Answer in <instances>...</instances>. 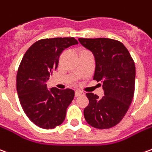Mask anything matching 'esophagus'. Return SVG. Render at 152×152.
<instances>
[{
  "label": "esophagus",
  "mask_w": 152,
  "mask_h": 152,
  "mask_svg": "<svg viewBox=\"0 0 152 152\" xmlns=\"http://www.w3.org/2000/svg\"><path fill=\"white\" fill-rule=\"evenodd\" d=\"M84 93L81 92V91H80V90H76V92H75V96L76 97H78V96L81 95V94H83Z\"/></svg>",
  "instance_id": "1"
}]
</instances>
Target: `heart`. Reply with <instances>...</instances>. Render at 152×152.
Instances as JSON below:
<instances>
[{"mask_svg": "<svg viewBox=\"0 0 152 152\" xmlns=\"http://www.w3.org/2000/svg\"><path fill=\"white\" fill-rule=\"evenodd\" d=\"M82 51H85V50H82ZM82 51H81V52H82Z\"/></svg>", "mask_w": 152, "mask_h": 152, "instance_id": "heart-1", "label": "heart"}]
</instances>
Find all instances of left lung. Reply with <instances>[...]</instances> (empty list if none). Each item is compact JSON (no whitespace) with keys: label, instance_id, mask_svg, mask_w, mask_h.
Wrapping results in <instances>:
<instances>
[{"label":"left lung","instance_id":"1","mask_svg":"<svg viewBox=\"0 0 152 152\" xmlns=\"http://www.w3.org/2000/svg\"><path fill=\"white\" fill-rule=\"evenodd\" d=\"M95 58L94 80L102 83L104 96L87 93L89 105L84 110L87 123L96 129H110L120 123L134 94L135 65L121 41L109 38H79Z\"/></svg>","mask_w":152,"mask_h":152}]
</instances>
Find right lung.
Returning <instances> with one entry per match:
<instances>
[{"instance_id":"right-lung-1","label":"right lung","mask_w":152,"mask_h":152,"mask_svg":"<svg viewBox=\"0 0 152 152\" xmlns=\"http://www.w3.org/2000/svg\"><path fill=\"white\" fill-rule=\"evenodd\" d=\"M78 44L74 37L42 39L25 53L16 79L18 99L25 114L38 127L49 129L63 123L74 99L71 89H47L46 82L58 67L63 50Z\"/></svg>"}]
</instances>
